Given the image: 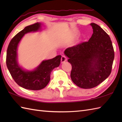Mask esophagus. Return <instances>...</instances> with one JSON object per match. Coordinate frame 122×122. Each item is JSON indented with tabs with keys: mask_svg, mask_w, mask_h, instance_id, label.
Here are the masks:
<instances>
[{
	"mask_svg": "<svg viewBox=\"0 0 122 122\" xmlns=\"http://www.w3.org/2000/svg\"><path fill=\"white\" fill-rule=\"evenodd\" d=\"M66 61V58L65 56L62 55V56H61V63L64 62H65Z\"/></svg>",
	"mask_w": 122,
	"mask_h": 122,
	"instance_id": "esophagus-1",
	"label": "esophagus"
}]
</instances>
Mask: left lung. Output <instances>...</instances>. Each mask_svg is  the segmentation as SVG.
Returning a JSON list of instances; mask_svg holds the SVG:
<instances>
[{
  "mask_svg": "<svg viewBox=\"0 0 122 122\" xmlns=\"http://www.w3.org/2000/svg\"><path fill=\"white\" fill-rule=\"evenodd\" d=\"M88 41L67 48L64 54L72 66L71 77L75 84L91 89L107 79L112 71L114 51L107 33L94 23Z\"/></svg>",
  "mask_w": 122,
  "mask_h": 122,
  "instance_id": "obj_1",
  "label": "left lung"
}]
</instances>
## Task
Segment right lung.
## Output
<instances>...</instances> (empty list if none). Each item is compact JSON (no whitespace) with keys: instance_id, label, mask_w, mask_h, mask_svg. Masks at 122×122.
Masks as SVG:
<instances>
[{"instance_id":"obj_1","label":"right lung","mask_w":122,"mask_h":122,"mask_svg":"<svg viewBox=\"0 0 122 122\" xmlns=\"http://www.w3.org/2000/svg\"><path fill=\"white\" fill-rule=\"evenodd\" d=\"M41 24L37 22L25 27L10 41L7 48L6 64L14 81L21 87L30 90H40L45 88L50 80L52 71L59 66L61 56L43 61L35 70H23L18 64L17 47L18 43L25 33L36 31L40 29Z\"/></svg>"}]
</instances>
